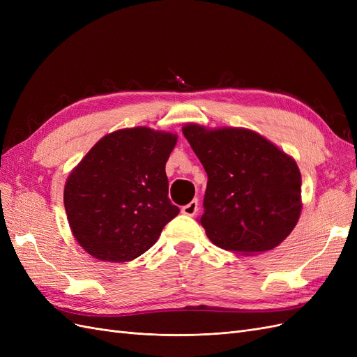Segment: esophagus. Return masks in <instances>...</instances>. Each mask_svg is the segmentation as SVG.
Segmentation results:
<instances>
[{
    "instance_id": "esophagus-1",
    "label": "esophagus",
    "mask_w": 357,
    "mask_h": 357,
    "mask_svg": "<svg viewBox=\"0 0 357 357\" xmlns=\"http://www.w3.org/2000/svg\"><path fill=\"white\" fill-rule=\"evenodd\" d=\"M197 211H198V201L197 199H193L189 204L183 205V207H181V213L185 215H190V218H192V215H195Z\"/></svg>"
}]
</instances>
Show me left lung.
Returning <instances> with one entry per match:
<instances>
[{"label": "left lung", "mask_w": 357, "mask_h": 357, "mask_svg": "<svg viewBox=\"0 0 357 357\" xmlns=\"http://www.w3.org/2000/svg\"><path fill=\"white\" fill-rule=\"evenodd\" d=\"M183 135L208 176L201 225L210 241L244 256L282 244L302 210L296 160L247 128L188 123Z\"/></svg>", "instance_id": "8db88e82"}]
</instances>
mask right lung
I'll return each mask as SVG.
<instances>
[{
	"instance_id": "add662e5",
	"label": "right lung",
	"mask_w": 357,
	"mask_h": 357,
	"mask_svg": "<svg viewBox=\"0 0 357 357\" xmlns=\"http://www.w3.org/2000/svg\"><path fill=\"white\" fill-rule=\"evenodd\" d=\"M177 134L147 126L104 135L73 168L63 188L70 229L84 252L129 262L152 247L178 214L168 198L167 160Z\"/></svg>"
}]
</instances>
